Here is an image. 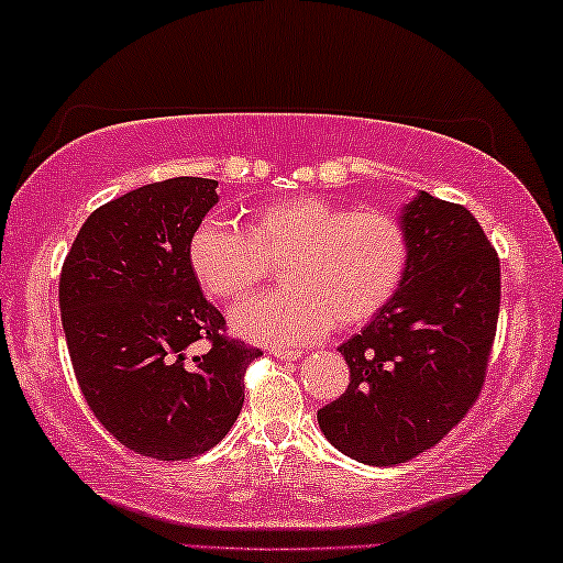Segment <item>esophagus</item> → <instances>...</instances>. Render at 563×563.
<instances>
[{
    "instance_id": "obj_1",
    "label": "esophagus",
    "mask_w": 563,
    "mask_h": 563,
    "mask_svg": "<svg viewBox=\"0 0 563 563\" xmlns=\"http://www.w3.org/2000/svg\"><path fill=\"white\" fill-rule=\"evenodd\" d=\"M272 356L282 358V361H297L299 351H289V349H272Z\"/></svg>"
}]
</instances>
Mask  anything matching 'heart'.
Returning <instances> with one entry per match:
<instances>
[{"label": "heart", "instance_id": "obj_1", "mask_svg": "<svg viewBox=\"0 0 563 563\" xmlns=\"http://www.w3.org/2000/svg\"><path fill=\"white\" fill-rule=\"evenodd\" d=\"M410 258V230L395 212L314 195L258 207L243 230L205 220L189 241L191 272L220 302H243L282 266L284 289L233 314L238 333L272 345L372 322L402 289Z\"/></svg>", "mask_w": 563, "mask_h": 563}]
</instances>
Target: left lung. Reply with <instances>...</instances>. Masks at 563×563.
<instances>
[{"label": "left lung", "instance_id": "left-lung-1", "mask_svg": "<svg viewBox=\"0 0 563 563\" xmlns=\"http://www.w3.org/2000/svg\"><path fill=\"white\" fill-rule=\"evenodd\" d=\"M402 222L412 241L402 289L338 349L349 389L318 410L328 441L368 466L405 464L466 418L503 295L495 245L464 205L420 191Z\"/></svg>", "mask_w": 563, "mask_h": 563}]
</instances>
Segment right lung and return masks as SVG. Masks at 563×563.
<instances>
[{
    "instance_id": "add662e5",
    "label": "right lung",
    "mask_w": 563,
    "mask_h": 563,
    "mask_svg": "<svg viewBox=\"0 0 563 563\" xmlns=\"http://www.w3.org/2000/svg\"><path fill=\"white\" fill-rule=\"evenodd\" d=\"M218 181H153L97 207L58 282L60 322L89 410L125 449L184 461L218 445L243 407L245 368L264 351L228 335L189 264ZM211 351L186 358L191 342Z\"/></svg>"
}]
</instances>
